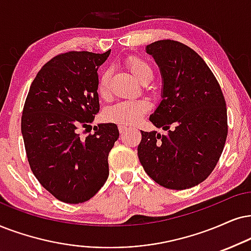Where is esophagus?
Returning <instances> with one entry per match:
<instances>
[{
  "label": "esophagus",
  "mask_w": 251,
  "mask_h": 251,
  "mask_svg": "<svg viewBox=\"0 0 251 251\" xmlns=\"http://www.w3.org/2000/svg\"><path fill=\"white\" fill-rule=\"evenodd\" d=\"M118 128H119V132L122 133V134H124V133L129 129V127H127V126H124V125H119Z\"/></svg>",
  "instance_id": "1"
}]
</instances>
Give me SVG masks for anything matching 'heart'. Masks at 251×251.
Segmentation results:
<instances>
[{
	"label": "heart",
	"instance_id": "heart-1",
	"mask_svg": "<svg viewBox=\"0 0 251 251\" xmlns=\"http://www.w3.org/2000/svg\"><path fill=\"white\" fill-rule=\"evenodd\" d=\"M126 67L141 83H148L153 78L151 66L139 56L133 55L126 59ZM110 71H104L98 77L97 93L103 100H107L110 97ZM149 109H151V104L146 100H120L106 107L104 111V118L110 123L131 126L138 123L148 112Z\"/></svg>",
	"mask_w": 251,
	"mask_h": 251
}]
</instances>
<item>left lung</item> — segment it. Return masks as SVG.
I'll return each mask as SVG.
<instances>
[{
	"instance_id": "1",
	"label": "left lung",
	"mask_w": 251,
	"mask_h": 251,
	"mask_svg": "<svg viewBox=\"0 0 251 251\" xmlns=\"http://www.w3.org/2000/svg\"><path fill=\"white\" fill-rule=\"evenodd\" d=\"M162 76V100L149 120L168 131H141L138 156L147 175L167 189L185 190L205 180L226 142V100L198 53L175 40L146 47Z\"/></svg>"
}]
</instances>
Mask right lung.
<instances>
[{"label":"right lung","instance_id":"1","mask_svg":"<svg viewBox=\"0 0 251 251\" xmlns=\"http://www.w3.org/2000/svg\"><path fill=\"white\" fill-rule=\"evenodd\" d=\"M110 52L54 56L38 72L25 100L22 134L28 164L41 185L67 204L93 198L109 177L117 125L100 124L85 138L78 131L100 111L97 69Z\"/></svg>","mask_w":251,"mask_h":251}]
</instances>
